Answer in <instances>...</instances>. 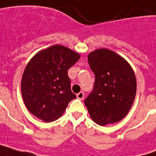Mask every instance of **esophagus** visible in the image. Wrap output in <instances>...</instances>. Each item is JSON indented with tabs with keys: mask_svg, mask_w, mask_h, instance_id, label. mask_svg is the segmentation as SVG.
<instances>
[{
	"mask_svg": "<svg viewBox=\"0 0 156 156\" xmlns=\"http://www.w3.org/2000/svg\"><path fill=\"white\" fill-rule=\"evenodd\" d=\"M77 98H78V100H83V98H84V93L83 91H80L78 94H77Z\"/></svg>",
	"mask_w": 156,
	"mask_h": 156,
	"instance_id": "esophagus-1",
	"label": "esophagus"
}]
</instances>
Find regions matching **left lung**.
Listing matches in <instances>:
<instances>
[{
	"mask_svg": "<svg viewBox=\"0 0 156 156\" xmlns=\"http://www.w3.org/2000/svg\"><path fill=\"white\" fill-rule=\"evenodd\" d=\"M87 57L95 73L93 90L84 101L90 117L102 126L118 122L135 99L137 82L133 69L123 57L107 48L93 51Z\"/></svg>",
	"mask_w": 156,
	"mask_h": 156,
	"instance_id": "8db88e82",
	"label": "left lung"
}]
</instances>
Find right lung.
<instances>
[{
  "instance_id": "1",
  "label": "right lung",
  "mask_w": 156,
  "mask_h": 156,
  "mask_svg": "<svg viewBox=\"0 0 156 156\" xmlns=\"http://www.w3.org/2000/svg\"><path fill=\"white\" fill-rule=\"evenodd\" d=\"M79 58L73 50L56 44L30 59L21 82L23 101L30 113L45 122L61 116L76 98L71 91L68 69Z\"/></svg>"
}]
</instances>
